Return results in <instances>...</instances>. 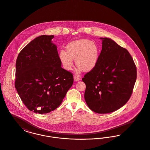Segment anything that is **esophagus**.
Wrapping results in <instances>:
<instances>
[{"label":"esophagus","instance_id":"34e87169","mask_svg":"<svg viewBox=\"0 0 150 150\" xmlns=\"http://www.w3.org/2000/svg\"><path fill=\"white\" fill-rule=\"evenodd\" d=\"M74 81H76V82H78L79 81H80L81 79V78L79 77V75H75L74 77Z\"/></svg>","mask_w":150,"mask_h":150}]
</instances>
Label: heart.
<instances>
[{"instance_id": "1", "label": "heart", "mask_w": 150, "mask_h": 150, "mask_svg": "<svg viewBox=\"0 0 150 150\" xmlns=\"http://www.w3.org/2000/svg\"><path fill=\"white\" fill-rule=\"evenodd\" d=\"M66 48V51L59 52V57L66 71L71 69L74 65L73 59H75L76 64L78 66V72L82 69L89 72L96 67L100 57V48L96 43L82 39L69 43Z\"/></svg>"}]
</instances>
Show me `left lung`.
<instances>
[{
    "label": "left lung",
    "mask_w": 150,
    "mask_h": 150,
    "mask_svg": "<svg viewBox=\"0 0 150 150\" xmlns=\"http://www.w3.org/2000/svg\"><path fill=\"white\" fill-rule=\"evenodd\" d=\"M102 40L98 63L82 78L86 87L84 99L93 112H115L129 100L137 70L129 52L108 38Z\"/></svg>",
    "instance_id": "obj_1"
}]
</instances>
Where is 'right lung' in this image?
I'll return each mask as SVG.
<instances>
[{
  "label": "right lung",
  "mask_w": 150,
  "mask_h": 150,
  "mask_svg": "<svg viewBox=\"0 0 150 150\" xmlns=\"http://www.w3.org/2000/svg\"><path fill=\"white\" fill-rule=\"evenodd\" d=\"M54 35H40L19 52L15 87L28 109L44 114L62 103L74 83L71 72L61 67Z\"/></svg>",
  "instance_id": "1"
}]
</instances>
